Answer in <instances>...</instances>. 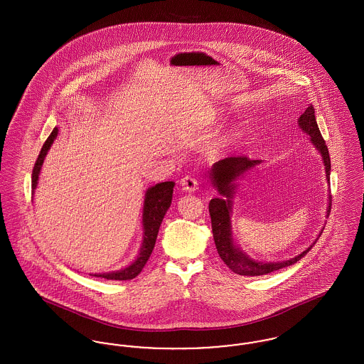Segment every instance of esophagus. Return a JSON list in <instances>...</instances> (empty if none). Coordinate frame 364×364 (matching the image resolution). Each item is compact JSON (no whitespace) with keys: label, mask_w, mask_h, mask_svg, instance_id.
<instances>
[{"label":"esophagus","mask_w":364,"mask_h":364,"mask_svg":"<svg viewBox=\"0 0 364 364\" xmlns=\"http://www.w3.org/2000/svg\"><path fill=\"white\" fill-rule=\"evenodd\" d=\"M180 184H181L183 190L186 191V192H195V191L198 190V186H199L198 180L195 177H192V176H186L184 178H181Z\"/></svg>","instance_id":"obj_1"}]
</instances>
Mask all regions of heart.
Wrapping results in <instances>:
<instances>
[{
	"instance_id": "b5f03b06",
	"label": "heart",
	"mask_w": 364,
	"mask_h": 364,
	"mask_svg": "<svg viewBox=\"0 0 364 364\" xmlns=\"http://www.w3.org/2000/svg\"><path fill=\"white\" fill-rule=\"evenodd\" d=\"M215 119H217V113L213 112V113H208V117H206V122H208V124H211Z\"/></svg>"
}]
</instances>
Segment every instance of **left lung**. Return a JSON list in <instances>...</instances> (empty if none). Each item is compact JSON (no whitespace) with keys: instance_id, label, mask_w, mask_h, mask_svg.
Listing matches in <instances>:
<instances>
[{"instance_id":"8db88e82","label":"left lung","mask_w":364,"mask_h":364,"mask_svg":"<svg viewBox=\"0 0 364 364\" xmlns=\"http://www.w3.org/2000/svg\"><path fill=\"white\" fill-rule=\"evenodd\" d=\"M299 127L307 135H310L312 144L321 153L325 171H326V180L330 183L329 150L318 128L314 106H309L306 112L299 117ZM260 162H262L260 159H251L245 156H228L225 159L215 162L210 171V178L214 187L226 198V199L214 198L208 203L214 242H215L218 255L225 262L226 266L233 273L240 276H263V274L279 270L282 267L291 266L301 259L311 250L312 245L316 242L315 240L314 244L310 245L306 251H303L300 255L289 260H282V262H259V260L252 259L247 254H244L242 250L233 242L230 215H232V198L236 188L235 181L236 178L242 176L244 172L250 171L255 165H259ZM330 205H331V199L329 196L328 214H330Z\"/></svg>"}]
</instances>
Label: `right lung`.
I'll list each match as a JSON object with an SVG mask.
<instances>
[{"label":"right lung","instance_id":"add662e5","mask_svg":"<svg viewBox=\"0 0 364 364\" xmlns=\"http://www.w3.org/2000/svg\"><path fill=\"white\" fill-rule=\"evenodd\" d=\"M58 134V128L55 127L52 131V134L49 135V138L46 139L45 144L42 146V150L39 153V156L36 158L34 169H33V181H31V187H33V193L36 188L38 184V178L41 173V168L43 165L45 156L48 154L49 149L52 147L54 139L57 138ZM173 181H165V183H159L153 186L151 188H149L146 195H144V203H143V215H141V224H143V242L140 247V252H139L136 259L134 260L128 267L117 270V272H112V273H104V274H90L92 277H101L105 279H132L136 277L139 273L141 272V269L144 267V264L147 263V260L150 258L154 245H156V236H158V230L161 223L168 211V208H171L172 203V195H173Z\"/></svg>","mask_w":364,"mask_h":364}]
</instances>
